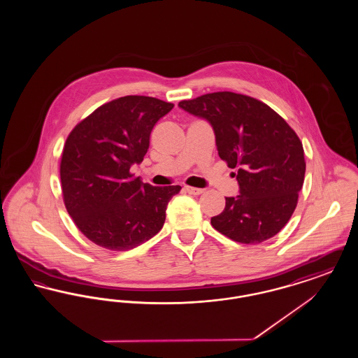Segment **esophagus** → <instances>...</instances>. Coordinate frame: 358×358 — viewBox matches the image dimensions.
Instances as JSON below:
<instances>
[{
  "label": "esophagus",
  "mask_w": 358,
  "mask_h": 358,
  "mask_svg": "<svg viewBox=\"0 0 358 358\" xmlns=\"http://www.w3.org/2000/svg\"><path fill=\"white\" fill-rule=\"evenodd\" d=\"M185 190L189 194H193V196H199V194L204 193V189H199V187H185Z\"/></svg>",
  "instance_id": "1"
}]
</instances>
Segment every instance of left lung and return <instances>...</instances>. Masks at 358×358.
Segmentation results:
<instances>
[{"label": "left lung", "instance_id": "left-lung-1", "mask_svg": "<svg viewBox=\"0 0 358 358\" xmlns=\"http://www.w3.org/2000/svg\"><path fill=\"white\" fill-rule=\"evenodd\" d=\"M178 107L208 120L219 157L238 169V193L210 219L215 229L243 244L275 236L289 220L305 181L303 146L270 106L229 91L212 92Z\"/></svg>", "mask_w": 358, "mask_h": 358}]
</instances>
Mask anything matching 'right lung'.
Listing matches in <instances>:
<instances>
[{
	"label": "right lung",
	"instance_id": "right-lung-1",
	"mask_svg": "<svg viewBox=\"0 0 358 358\" xmlns=\"http://www.w3.org/2000/svg\"><path fill=\"white\" fill-rule=\"evenodd\" d=\"M173 107L152 96H122L69 133L60 162L63 199L76 227L96 245L127 251L164 227L181 187L143 184L130 168L143 161L155 123Z\"/></svg>",
	"mask_w": 358,
	"mask_h": 358
}]
</instances>
